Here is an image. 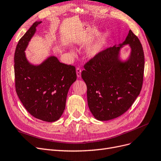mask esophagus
Listing matches in <instances>:
<instances>
[{"mask_svg":"<svg viewBox=\"0 0 161 161\" xmlns=\"http://www.w3.org/2000/svg\"><path fill=\"white\" fill-rule=\"evenodd\" d=\"M81 69L80 68H76V74H77V76L78 77H80L81 76Z\"/></svg>","mask_w":161,"mask_h":161,"instance_id":"1","label":"esophagus"}]
</instances>
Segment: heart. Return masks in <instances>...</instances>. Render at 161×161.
Returning <instances> with one entry per match:
<instances>
[{
    "label": "heart",
    "instance_id": "obj_1",
    "mask_svg": "<svg viewBox=\"0 0 161 161\" xmlns=\"http://www.w3.org/2000/svg\"><path fill=\"white\" fill-rule=\"evenodd\" d=\"M103 46V37L102 36H99L96 40L93 43L87 47L86 50V53L87 56L90 58L94 57L102 50Z\"/></svg>",
    "mask_w": 161,
    "mask_h": 161
}]
</instances>
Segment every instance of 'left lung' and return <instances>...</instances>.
Masks as SVG:
<instances>
[{"instance_id": "8db88e82", "label": "left lung", "mask_w": 161, "mask_h": 161, "mask_svg": "<svg viewBox=\"0 0 161 161\" xmlns=\"http://www.w3.org/2000/svg\"><path fill=\"white\" fill-rule=\"evenodd\" d=\"M127 44L131 53L128 60L123 62L120 50ZM84 67L81 77L87 86V103L96 119L108 121L121 116L139 96L145 57L139 38L130 30L122 44L99 52Z\"/></svg>"}]
</instances>
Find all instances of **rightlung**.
Instances as JSON below:
<instances>
[{"label":"right lung","mask_w":161,"mask_h":161,"mask_svg":"<svg viewBox=\"0 0 161 161\" xmlns=\"http://www.w3.org/2000/svg\"><path fill=\"white\" fill-rule=\"evenodd\" d=\"M42 22H35L18 42L14 53L16 92L25 109L35 118L58 120L65 108L67 95L77 75L74 65L59 62L55 56L38 65L29 63L25 50Z\"/></svg>","instance_id":"obj_1"}]
</instances>
